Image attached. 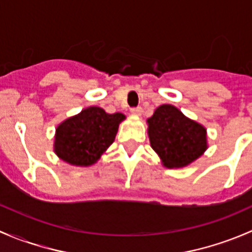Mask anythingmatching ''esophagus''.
<instances>
[{
    "label": "esophagus",
    "instance_id": "obj_1",
    "mask_svg": "<svg viewBox=\"0 0 252 252\" xmlns=\"http://www.w3.org/2000/svg\"><path fill=\"white\" fill-rule=\"evenodd\" d=\"M130 112L133 114H135V116H141V114H142V108L140 107V106H138V107H133V108H131Z\"/></svg>",
    "mask_w": 252,
    "mask_h": 252
}]
</instances>
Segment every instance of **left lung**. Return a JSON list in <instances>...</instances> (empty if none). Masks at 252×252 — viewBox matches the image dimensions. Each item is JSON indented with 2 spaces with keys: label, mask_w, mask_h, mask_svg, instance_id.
Instances as JSON below:
<instances>
[{
  "label": "left lung",
  "mask_w": 252,
  "mask_h": 252,
  "mask_svg": "<svg viewBox=\"0 0 252 252\" xmlns=\"http://www.w3.org/2000/svg\"><path fill=\"white\" fill-rule=\"evenodd\" d=\"M147 123L151 147L167 168L188 166L207 149L206 129L174 106H159Z\"/></svg>",
  "instance_id": "1"
}]
</instances>
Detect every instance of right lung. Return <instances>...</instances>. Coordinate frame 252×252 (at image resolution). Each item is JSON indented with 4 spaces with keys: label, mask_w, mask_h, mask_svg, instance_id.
<instances>
[{
    "label": "right lung",
    "mask_w": 252,
    "mask_h": 252,
    "mask_svg": "<svg viewBox=\"0 0 252 252\" xmlns=\"http://www.w3.org/2000/svg\"><path fill=\"white\" fill-rule=\"evenodd\" d=\"M124 118V114H108L100 107L86 108L58 126L55 152L70 164L90 166L114 141Z\"/></svg>",
    "instance_id": "right-lung-1"
}]
</instances>
